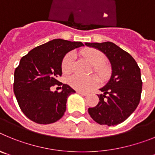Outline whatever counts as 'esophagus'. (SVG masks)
<instances>
[{
	"label": "esophagus",
	"mask_w": 155,
	"mask_h": 155,
	"mask_svg": "<svg viewBox=\"0 0 155 155\" xmlns=\"http://www.w3.org/2000/svg\"><path fill=\"white\" fill-rule=\"evenodd\" d=\"M77 92L78 93V94H81V95H84V96H87V94H88V93L87 92H84V91H78Z\"/></svg>",
	"instance_id": "obj_1"
}]
</instances>
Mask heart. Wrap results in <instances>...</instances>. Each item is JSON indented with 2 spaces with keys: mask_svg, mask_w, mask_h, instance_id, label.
Instances as JSON below:
<instances>
[{
  "mask_svg": "<svg viewBox=\"0 0 155 155\" xmlns=\"http://www.w3.org/2000/svg\"><path fill=\"white\" fill-rule=\"evenodd\" d=\"M83 56L91 65L93 69L98 74L101 80L105 81L108 78L110 74V69L109 66L105 64L106 57L102 52L96 49H88L83 52ZM74 55L73 53H68L63 59L61 64V69L63 73L68 74L71 73L73 69ZM68 84L74 89L78 91H88L93 87H96L99 81L97 77L91 76L88 78H82L79 76H71L68 80Z\"/></svg>",
  "mask_w": 155,
  "mask_h": 155,
  "instance_id": "heart-1",
  "label": "heart"
}]
</instances>
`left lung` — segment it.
<instances>
[{
  "label": "left lung",
  "mask_w": 155,
  "mask_h": 155,
  "mask_svg": "<svg viewBox=\"0 0 155 155\" xmlns=\"http://www.w3.org/2000/svg\"><path fill=\"white\" fill-rule=\"evenodd\" d=\"M109 59L112 68L110 79L98 94L99 102L89 108L88 113L100 125L115 126L125 121L137 109L140 100V69L132 56L111 42H85Z\"/></svg>",
  "instance_id": "left-lung-1"
}]
</instances>
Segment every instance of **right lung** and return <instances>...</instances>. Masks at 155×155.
Wrapping results in <instances>:
<instances>
[{
  "label": "right lung",
  "instance_id": "obj_1",
  "mask_svg": "<svg viewBox=\"0 0 155 155\" xmlns=\"http://www.w3.org/2000/svg\"><path fill=\"white\" fill-rule=\"evenodd\" d=\"M83 46L81 42L53 39L21 59L14 74V93L22 113L31 121L50 124L64 116L68 96L75 91L58 83L61 64L68 52ZM54 84L62 86L61 93L51 91L50 87Z\"/></svg>",
  "mask_w": 155,
  "mask_h": 155
}]
</instances>
